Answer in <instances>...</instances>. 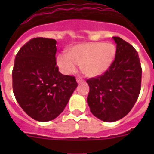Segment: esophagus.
<instances>
[{"label": "esophagus", "mask_w": 154, "mask_h": 154, "mask_svg": "<svg viewBox=\"0 0 154 154\" xmlns=\"http://www.w3.org/2000/svg\"><path fill=\"white\" fill-rule=\"evenodd\" d=\"M76 81H77L78 83H82V82H83L84 80L83 79H82L81 77H77V78H76Z\"/></svg>", "instance_id": "obj_1"}]
</instances>
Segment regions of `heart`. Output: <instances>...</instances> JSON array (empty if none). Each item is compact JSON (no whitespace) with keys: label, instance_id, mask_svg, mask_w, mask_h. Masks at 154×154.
I'll list each match as a JSON object with an SVG mask.
<instances>
[{"label":"heart","instance_id":"1","mask_svg":"<svg viewBox=\"0 0 154 154\" xmlns=\"http://www.w3.org/2000/svg\"><path fill=\"white\" fill-rule=\"evenodd\" d=\"M116 49L111 42H92L76 45L67 54H60L57 64L65 74L75 72L77 65L88 77H96L109 69L115 59Z\"/></svg>","mask_w":154,"mask_h":154}]
</instances>
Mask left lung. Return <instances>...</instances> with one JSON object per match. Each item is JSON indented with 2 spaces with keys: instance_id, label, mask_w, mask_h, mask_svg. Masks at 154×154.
Returning a JSON list of instances; mask_svg holds the SVG:
<instances>
[{
  "instance_id": "1",
  "label": "left lung",
  "mask_w": 154,
  "mask_h": 154,
  "mask_svg": "<svg viewBox=\"0 0 154 154\" xmlns=\"http://www.w3.org/2000/svg\"><path fill=\"white\" fill-rule=\"evenodd\" d=\"M116 54L109 69L99 76L86 80L90 111L105 122H115L133 109L141 89L142 68L138 53L132 45L113 37Z\"/></svg>"
}]
</instances>
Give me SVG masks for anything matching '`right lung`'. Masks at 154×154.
<instances>
[{
  "instance_id": "add662e5",
  "label": "right lung",
  "mask_w": 154,
  "mask_h": 154,
  "mask_svg": "<svg viewBox=\"0 0 154 154\" xmlns=\"http://www.w3.org/2000/svg\"><path fill=\"white\" fill-rule=\"evenodd\" d=\"M56 41L31 39L16 55L13 92L20 106L35 120L46 122L63 112L78 85L75 76L59 72Z\"/></svg>"
}]
</instances>
